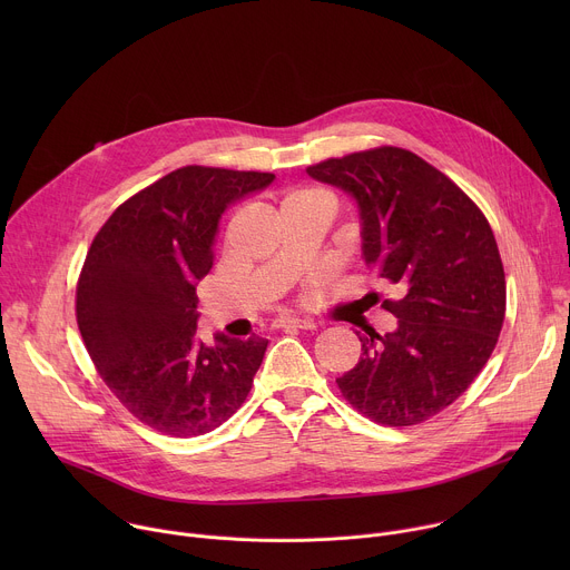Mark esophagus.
Segmentation results:
<instances>
[{
    "label": "esophagus",
    "mask_w": 570,
    "mask_h": 570,
    "mask_svg": "<svg viewBox=\"0 0 570 570\" xmlns=\"http://www.w3.org/2000/svg\"><path fill=\"white\" fill-rule=\"evenodd\" d=\"M275 327L284 332H297V330L306 332V330H315V322L308 317H277Z\"/></svg>",
    "instance_id": "esophagus-1"
}]
</instances>
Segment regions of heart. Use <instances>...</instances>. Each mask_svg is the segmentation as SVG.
Instances as JSON below:
<instances>
[{
  "label": "heart",
  "mask_w": 570,
  "mask_h": 570,
  "mask_svg": "<svg viewBox=\"0 0 570 570\" xmlns=\"http://www.w3.org/2000/svg\"><path fill=\"white\" fill-rule=\"evenodd\" d=\"M284 203H317V205H330L327 198L320 196V194H313V191H297V194H291Z\"/></svg>",
  "instance_id": "b5f03b06"
}]
</instances>
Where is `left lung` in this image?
<instances>
[{"instance_id":"8db88e82","label":"left lung","mask_w":570,"mask_h":570,"mask_svg":"<svg viewBox=\"0 0 570 570\" xmlns=\"http://www.w3.org/2000/svg\"><path fill=\"white\" fill-rule=\"evenodd\" d=\"M306 174L354 198L363 262L399 288V299L381 304L396 330L361 336L358 363L336 383L379 424H420L453 403L497 347L505 273L494 232L455 183L411 150L381 146Z\"/></svg>"}]
</instances>
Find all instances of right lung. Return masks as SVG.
I'll return each instance as SVG.
<instances>
[{
  "mask_svg": "<svg viewBox=\"0 0 570 570\" xmlns=\"http://www.w3.org/2000/svg\"><path fill=\"white\" fill-rule=\"evenodd\" d=\"M273 174L185 167L115 209L80 271L76 320L108 387L150 429L203 435L246 401L268 341L196 336L198 282L225 209Z\"/></svg>",
  "mask_w": 570,
  "mask_h": 570,
  "instance_id": "add662e5",
  "label": "right lung"
}]
</instances>
